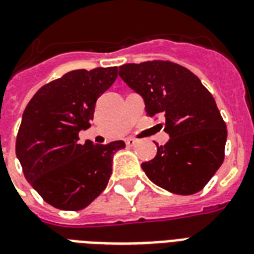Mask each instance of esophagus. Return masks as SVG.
I'll return each mask as SVG.
<instances>
[{
  "label": "esophagus",
  "instance_id": "1",
  "mask_svg": "<svg viewBox=\"0 0 254 254\" xmlns=\"http://www.w3.org/2000/svg\"><path fill=\"white\" fill-rule=\"evenodd\" d=\"M125 143H127V147H133L138 143V140L134 139V138H127V139H125Z\"/></svg>",
  "mask_w": 254,
  "mask_h": 254
}]
</instances>
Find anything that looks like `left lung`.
<instances>
[{"label": "left lung", "instance_id": "obj_1", "mask_svg": "<svg viewBox=\"0 0 254 254\" xmlns=\"http://www.w3.org/2000/svg\"><path fill=\"white\" fill-rule=\"evenodd\" d=\"M119 74L142 95L147 116L165 117L170 138L142 164L146 176L177 195L199 192L225 159L227 129L213 95L190 69L168 61L124 64Z\"/></svg>", "mask_w": 254, "mask_h": 254}]
</instances>
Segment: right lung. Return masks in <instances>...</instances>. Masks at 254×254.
<instances>
[{
	"instance_id": "obj_1",
	"label": "right lung",
	"mask_w": 254,
	"mask_h": 254,
	"mask_svg": "<svg viewBox=\"0 0 254 254\" xmlns=\"http://www.w3.org/2000/svg\"><path fill=\"white\" fill-rule=\"evenodd\" d=\"M117 77V68L76 69L44 85L23 112L15 152L25 180L50 205L84 209L106 189L112 157L125 147L78 142L90 127L95 102Z\"/></svg>"
}]
</instances>
